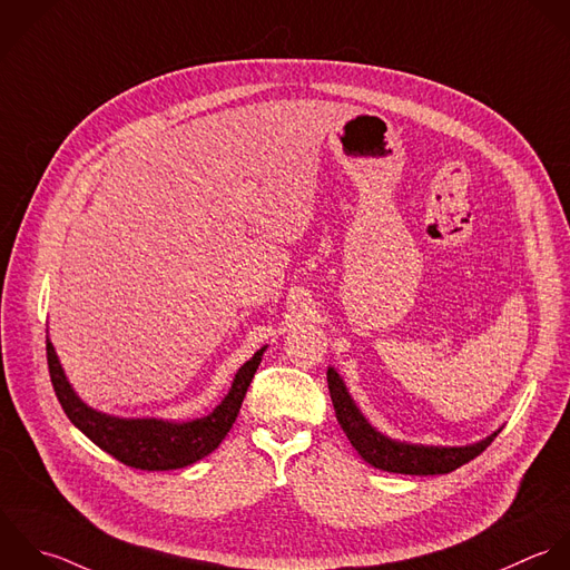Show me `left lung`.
<instances>
[{"label":"left lung","mask_w":570,"mask_h":570,"mask_svg":"<svg viewBox=\"0 0 570 570\" xmlns=\"http://www.w3.org/2000/svg\"><path fill=\"white\" fill-rule=\"evenodd\" d=\"M331 400L335 406L337 422L355 451L368 462L371 466L389 473H402V475H444L462 464L475 460L487 446L498 438L502 429L491 433L489 438L466 444V446H426V444H411L402 440H393L384 433H380L357 409L353 402L344 380L340 373L331 366L326 373Z\"/></svg>","instance_id":"8db88e82"}]
</instances>
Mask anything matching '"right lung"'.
Wrapping results in <instances>:
<instances>
[{
    "instance_id": "right-lung-1",
    "label": "right lung",
    "mask_w": 570,
    "mask_h": 570,
    "mask_svg": "<svg viewBox=\"0 0 570 570\" xmlns=\"http://www.w3.org/2000/svg\"><path fill=\"white\" fill-rule=\"evenodd\" d=\"M46 351L55 395L68 420L92 444L130 469L175 471L210 455L228 435L266 346H262L235 373L228 393L213 409V413L186 422L159 417H117L88 406L70 386L50 340L46 342Z\"/></svg>"
}]
</instances>
